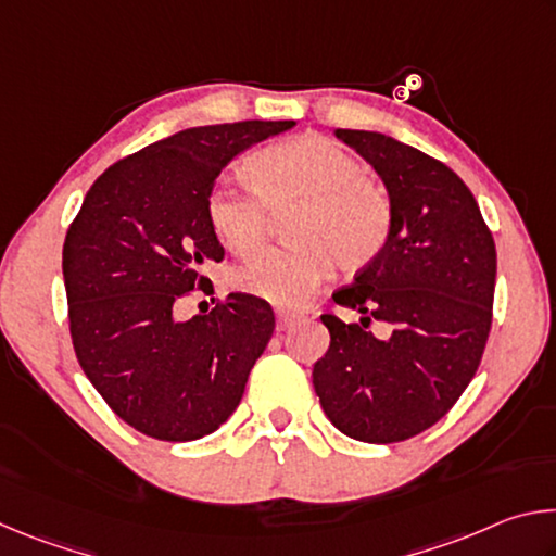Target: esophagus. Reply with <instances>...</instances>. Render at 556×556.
Masks as SVG:
<instances>
[{"label":"esophagus","mask_w":556,"mask_h":556,"mask_svg":"<svg viewBox=\"0 0 556 556\" xmlns=\"http://www.w3.org/2000/svg\"><path fill=\"white\" fill-rule=\"evenodd\" d=\"M299 321H301L299 314L287 312V308H277V331H289V328Z\"/></svg>","instance_id":"obj_1"}]
</instances>
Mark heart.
I'll use <instances>...</instances> for the list:
<instances>
[{
	"mask_svg": "<svg viewBox=\"0 0 556 556\" xmlns=\"http://www.w3.org/2000/svg\"><path fill=\"white\" fill-rule=\"evenodd\" d=\"M255 193L215 186L205 213L218 240L235 255L260 248L269 213L296 208L294 248H267L232 269L230 285L275 306H301L331 277L334 255L348 271L380 257L392 232V205L363 164L333 139L299 135L269 144L242 164Z\"/></svg>",
	"mask_w": 556,
	"mask_h": 556,
	"instance_id": "b5f03b06",
	"label": "heart"
}]
</instances>
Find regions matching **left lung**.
<instances>
[{"mask_svg": "<svg viewBox=\"0 0 556 556\" xmlns=\"http://www.w3.org/2000/svg\"><path fill=\"white\" fill-rule=\"evenodd\" d=\"M388 188L390 240L338 306L363 314L321 321L331 345L314 390L345 437L394 444L444 417L481 365L493 321L495 242L468 186L446 164L380 131L336 129ZM382 320L388 337L367 331Z\"/></svg>", "mask_w": 556, "mask_h": 556, "instance_id": "1", "label": "left lung"}]
</instances>
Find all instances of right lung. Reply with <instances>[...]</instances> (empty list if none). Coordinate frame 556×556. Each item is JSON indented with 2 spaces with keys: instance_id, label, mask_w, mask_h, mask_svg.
Returning <instances> with one entry per match:
<instances>
[{
  "instance_id": "right-lung-1",
  "label": "right lung",
  "mask_w": 556,
  "mask_h": 556,
  "mask_svg": "<svg viewBox=\"0 0 556 556\" xmlns=\"http://www.w3.org/2000/svg\"><path fill=\"white\" fill-rule=\"evenodd\" d=\"M294 119L232 122L176 131L119 159L83 201L63 242L75 355L122 421L159 441L213 434L238 407L275 314L267 301L228 294L211 314L176 318L205 291V262L225 250L205 203L244 149Z\"/></svg>"
}]
</instances>
